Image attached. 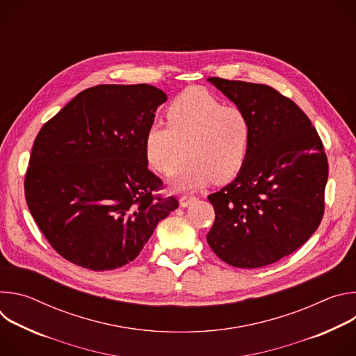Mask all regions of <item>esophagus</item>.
Segmentation results:
<instances>
[{
  "mask_svg": "<svg viewBox=\"0 0 356 356\" xmlns=\"http://www.w3.org/2000/svg\"><path fill=\"white\" fill-rule=\"evenodd\" d=\"M193 201H195V197L194 195H181L180 197V207H187V206H190Z\"/></svg>",
  "mask_w": 356,
  "mask_h": 356,
  "instance_id": "1",
  "label": "esophagus"
}]
</instances>
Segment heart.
I'll list each match as a JSON object with an SVG mask.
<instances>
[{
    "instance_id": "b5f03b06",
    "label": "heart",
    "mask_w": 356,
    "mask_h": 356,
    "mask_svg": "<svg viewBox=\"0 0 356 356\" xmlns=\"http://www.w3.org/2000/svg\"><path fill=\"white\" fill-rule=\"evenodd\" d=\"M168 125L152 122L143 138L145 158L150 168L173 175L176 190H194L235 177L248 158L252 124L236 106H224L206 90L186 88L166 110Z\"/></svg>"
}]
</instances>
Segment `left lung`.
<instances>
[{
    "label": "left lung",
    "mask_w": 356,
    "mask_h": 356,
    "mask_svg": "<svg viewBox=\"0 0 356 356\" xmlns=\"http://www.w3.org/2000/svg\"><path fill=\"white\" fill-rule=\"evenodd\" d=\"M252 124L236 177L209 195L216 221L207 242L225 264L253 269L298 249L324 216L328 162L323 142L297 104L266 84L210 77Z\"/></svg>",
    "instance_id": "8db88e82"
}]
</instances>
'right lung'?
Segmentation results:
<instances>
[{
  "mask_svg": "<svg viewBox=\"0 0 356 356\" xmlns=\"http://www.w3.org/2000/svg\"><path fill=\"white\" fill-rule=\"evenodd\" d=\"M168 99L149 84L79 92L39 131L25 176L28 209L60 257L104 272L132 262L158 222L179 207L154 191L143 138Z\"/></svg>",
  "mask_w": 356,
  "mask_h": 356,
  "instance_id": "right-lung-1",
  "label": "right lung"
}]
</instances>
